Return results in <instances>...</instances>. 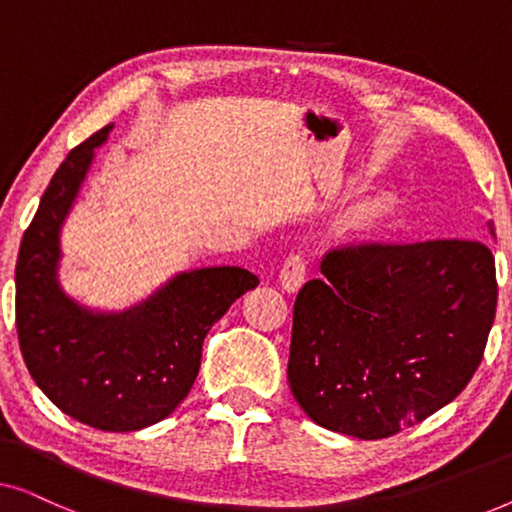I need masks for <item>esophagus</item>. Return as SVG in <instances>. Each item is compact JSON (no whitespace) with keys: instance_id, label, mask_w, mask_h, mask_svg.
Segmentation results:
<instances>
[{"instance_id":"obj_1","label":"esophagus","mask_w":512,"mask_h":512,"mask_svg":"<svg viewBox=\"0 0 512 512\" xmlns=\"http://www.w3.org/2000/svg\"><path fill=\"white\" fill-rule=\"evenodd\" d=\"M307 275V263L303 256L293 254L282 263V270H279V284L286 293H298L300 286L305 284Z\"/></svg>"}]
</instances>
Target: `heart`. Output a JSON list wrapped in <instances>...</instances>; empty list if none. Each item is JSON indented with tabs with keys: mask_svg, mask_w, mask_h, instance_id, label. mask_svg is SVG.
<instances>
[{
	"mask_svg": "<svg viewBox=\"0 0 512 512\" xmlns=\"http://www.w3.org/2000/svg\"><path fill=\"white\" fill-rule=\"evenodd\" d=\"M389 205H391L389 193H373V195H368V198H363L359 205L354 207L352 221L359 228L375 226V223L380 221L382 216L389 212Z\"/></svg>",
	"mask_w": 512,
	"mask_h": 512,
	"instance_id": "b5f03b06",
	"label": "heart"
}]
</instances>
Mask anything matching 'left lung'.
<instances>
[{"instance_id": "obj_1", "label": "left lung", "mask_w": 512, "mask_h": 512, "mask_svg": "<svg viewBox=\"0 0 512 512\" xmlns=\"http://www.w3.org/2000/svg\"><path fill=\"white\" fill-rule=\"evenodd\" d=\"M321 275L298 291L286 370L312 422L389 438L471 382L496 314L487 244H361L328 251Z\"/></svg>"}]
</instances>
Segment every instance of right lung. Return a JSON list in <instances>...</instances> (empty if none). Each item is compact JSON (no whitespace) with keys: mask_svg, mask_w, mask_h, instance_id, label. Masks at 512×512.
Segmentation results:
<instances>
[{"mask_svg":"<svg viewBox=\"0 0 512 512\" xmlns=\"http://www.w3.org/2000/svg\"><path fill=\"white\" fill-rule=\"evenodd\" d=\"M111 128L69 151L41 195L18 251L16 328L32 380L65 415L123 433L160 422L184 401L209 328L258 277L235 265L177 272L121 312L90 310L65 293L62 223Z\"/></svg>","mask_w":512,"mask_h":512,"instance_id":"right-lung-1","label":"right lung"}]
</instances>
